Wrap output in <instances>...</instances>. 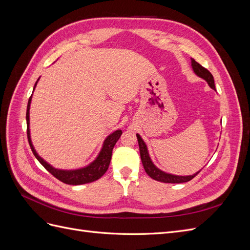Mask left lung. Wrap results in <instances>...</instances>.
I'll return each instance as SVG.
<instances>
[{
  "label": "left lung",
  "instance_id": "left-lung-1",
  "mask_svg": "<svg viewBox=\"0 0 250 250\" xmlns=\"http://www.w3.org/2000/svg\"><path fill=\"white\" fill-rule=\"evenodd\" d=\"M191 62H192L193 71L195 72V74L197 75V76L201 77L202 79L206 80L211 88L216 89L214 77H213V75L210 74V72L208 70H207L206 67H203L201 64H199L197 62H195V59L192 58ZM137 138H138V142H139L140 154H141V160H142V163L144 166V169H145L148 175L151 178H153L154 180L162 181V183H166V184H181V183H187V181H190L200 172V171L197 172L196 174H194V175L177 176V175H173V174H168V173L161 171L160 169H157L155 167L152 161H151L146 144L144 143V141L140 137V134H137Z\"/></svg>",
  "mask_w": 250,
  "mask_h": 250
}]
</instances>
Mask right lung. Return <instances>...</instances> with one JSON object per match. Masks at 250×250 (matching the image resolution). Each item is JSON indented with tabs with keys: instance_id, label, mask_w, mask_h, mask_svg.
<instances>
[{
	"instance_id": "right-lung-1",
	"label": "right lung",
	"mask_w": 250,
	"mask_h": 250,
	"mask_svg": "<svg viewBox=\"0 0 250 250\" xmlns=\"http://www.w3.org/2000/svg\"><path fill=\"white\" fill-rule=\"evenodd\" d=\"M37 84V82L35 83L34 88ZM33 88V90H34ZM31 97L29 98L28 101V106H27V112H26V120H27V137H28V142L30 148H31L32 152L34 156L37 158L44 168H46L53 176L56 177L58 180L62 181V183L66 185H72V186H78V185H83V184H88V183H93V181L99 179L101 176L104 175V173L107 171L109 167V163L111 160V153H112V149L115 147L116 143L120 139L121 134H122V131L117 130L115 132H112L109 134L106 138V140L104 141L103 147L100 151L99 155L96 158V160L88 165L85 168H81L78 170H58L53 168L52 166H50L47 162H44L42 158L36 153V151L32 145L31 142V137H30V129H29V109H30V103H31Z\"/></svg>"
}]
</instances>
